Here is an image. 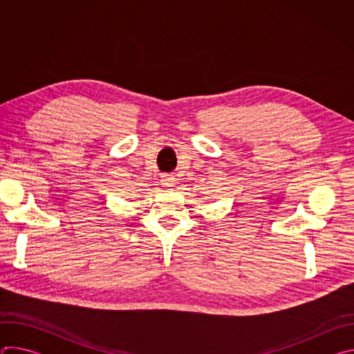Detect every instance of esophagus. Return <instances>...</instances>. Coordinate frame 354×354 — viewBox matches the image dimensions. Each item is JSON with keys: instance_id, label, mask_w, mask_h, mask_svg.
<instances>
[{"instance_id": "obj_1", "label": "esophagus", "mask_w": 354, "mask_h": 354, "mask_svg": "<svg viewBox=\"0 0 354 354\" xmlns=\"http://www.w3.org/2000/svg\"><path fill=\"white\" fill-rule=\"evenodd\" d=\"M175 176L172 175V174H162L161 175V183H162V186H165V187H171V186H174L175 185Z\"/></svg>"}]
</instances>
